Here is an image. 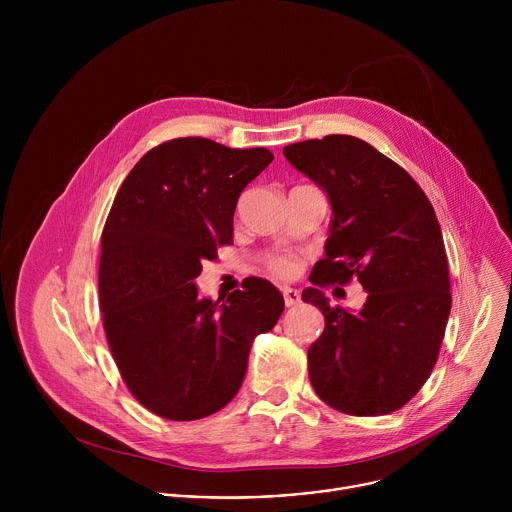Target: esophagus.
I'll return each instance as SVG.
<instances>
[{"instance_id":"34e87169","label":"esophagus","mask_w":512,"mask_h":512,"mask_svg":"<svg viewBox=\"0 0 512 512\" xmlns=\"http://www.w3.org/2000/svg\"><path fill=\"white\" fill-rule=\"evenodd\" d=\"M281 294H283V302H285V306H287V308H291V306H298V304H300V300H302V296H300V291H298V289L281 287Z\"/></svg>"}]
</instances>
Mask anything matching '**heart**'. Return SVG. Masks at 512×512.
Returning <instances> with one entry per match:
<instances>
[{
	"mask_svg": "<svg viewBox=\"0 0 512 512\" xmlns=\"http://www.w3.org/2000/svg\"><path fill=\"white\" fill-rule=\"evenodd\" d=\"M267 267L273 275L277 277H291L296 271H298V263L291 259V257H285V255H277V257H271L267 261Z\"/></svg>",
	"mask_w": 512,
	"mask_h": 512,
	"instance_id": "1",
	"label": "heart"
}]
</instances>
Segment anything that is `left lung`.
<instances>
[{
	"instance_id": "1",
	"label": "left lung",
	"mask_w": 512,
	"mask_h": 512,
	"mask_svg": "<svg viewBox=\"0 0 512 512\" xmlns=\"http://www.w3.org/2000/svg\"><path fill=\"white\" fill-rule=\"evenodd\" d=\"M287 162L314 180L332 206L310 281L368 291L360 313L332 309L317 287L302 300L320 308L324 332L308 348L316 395L348 415L401 409L429 379L452 308L440 223L419 184L371 143L326 135L283 148Z\"/></svg>"
}]
</instances>
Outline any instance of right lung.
Returning <instances> with one entry per match:
<instances>
[{"label": "right lung", "mask_w": 512, "mask_h": 512, "mask_svg": "<svg viewBox=\"0 0 512 512\" xmlns=\"http://www.w3.org/2000/svg\"><path fill=\"white\" fill-rule=\"evenodd\" d=\"M271 162L265 148L178 137L145 154L113 200L101 235L103 326L127 389L164 419L223 409L243 385L255 336L283 312L267 279L216 302L194 283L233 243L237 200Z\"/></svg>", "instance_id": "obj_1"}]
</instances>
